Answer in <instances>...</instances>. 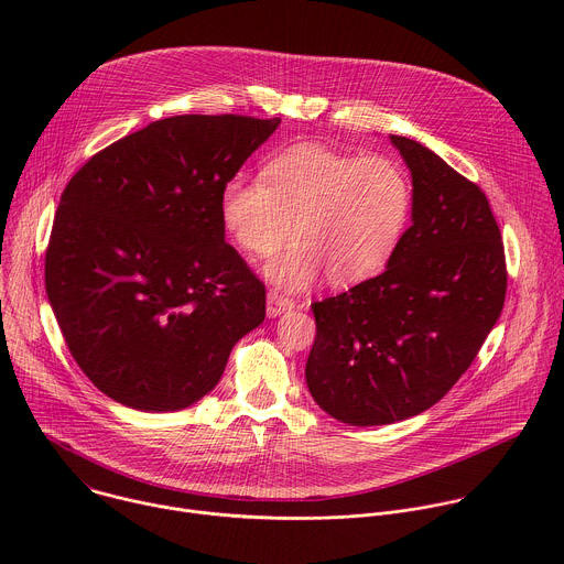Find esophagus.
<instances>
[{
    "label": "esophagus",
    "instance_id": "esophagus-1",
    "mask_svg": "<svg viewBox=\"0 0 564 564\" xmlns=\"http://www.w3.org/2000/svg\"><path fill=\"white\" fill-rule=\"evenodd\" d=\"M292 307H294L292 299H288V296L274 292V290L268 292V316L274 318V316H279V314H283V312H288Z\"/></svg>",
    "mask_w": 564,
    "mask_h": 564
}]
</instances>
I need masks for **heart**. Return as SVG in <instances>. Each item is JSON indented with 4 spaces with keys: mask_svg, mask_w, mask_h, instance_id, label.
<instances>
[{
    "mask_svg": "<svg viewBox=\"0 0 564 564\" xmlns=\"http://www.w3.org/2000/svg\"><path fill=\"white\" fill-rule=\"evenodd\" d=\"M265 181L234 176L220 189V220L240 250L274 252L261 265L274 288L303 292L328 274L346 288L379 274L413 212L409 172L390 155H352L296 144L274 155Z\"/></svg>",
    "mask_w": 564,
    "mask_h": 564,
    "instance_id": "1",
    "label": "heart"
}]
</instances>
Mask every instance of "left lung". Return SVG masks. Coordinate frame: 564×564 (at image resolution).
Returning a JSON list of instances; mask_svg holds the SVG:
<instances>
[{
    "mask_svg": "<svg viewBox=\"0 0 564 564\" xmlns=\"http://www.w3.org/2000/svg\"><path fill=\"white\" fill-rule=\"evenodd\" d=\"M413 178V225L386 270L312 303L305 381L350 426L429 411L455 386L500 318L507 263L489 200L429 147L390 135Z\"/></svg>",
    "mask_w": 564,
    "mask_h": 564,
    "instance_id": "1",
    "label": "left lung"
}]
</instances>
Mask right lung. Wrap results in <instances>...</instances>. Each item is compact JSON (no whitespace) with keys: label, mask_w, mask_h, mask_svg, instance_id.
I'll list each match as a JSON object with an SVG mask.
<instances>
[{"label":"right lung","mask_w":564,"mask_h":564,"mask_svg":"<svg viewBox=\"0 0 564 564\" xmlns=\"http://www.w3.org/2000/svg\"><path fill=\"white\" fill-rule=\"evenodd\" d=\"M281 118L174 116L96 153L55 212L44 281L64 341L98 390L144 413L203 399L265 288L225 243L220 189Z\"/></svg>","instance_id":"obj_1"}]
</instances>
